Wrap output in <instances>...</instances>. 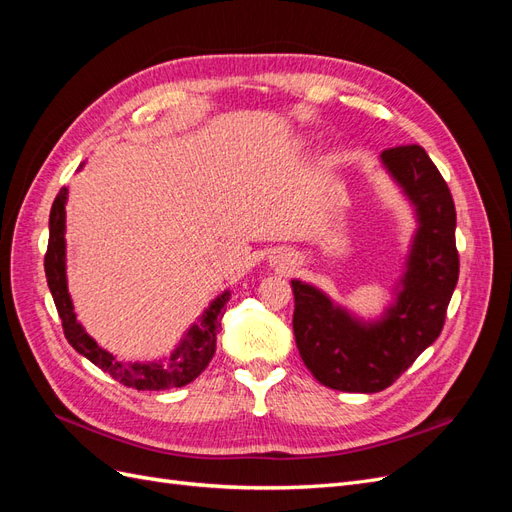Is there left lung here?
I'll list each match as a JSON object with an SVG mask.
<instances>
[{
	"label": "left lung",
	"instance_id": "obj_1",
	"mask_svg": "<svg viewBox=\"0 0 512 512\" xmlns=\"http://www.w3.org/2000/svg\"><path fill=\"white\" fill-rule=\"evenodd\" d=\"M380 160L416 215L395 301L378 320H361L320 288L292 280L301 359L320 384L346 393L384 391L436 342L459 277L455 203L436 164L418 145L386 149Z\"/></svg>",
	"mask_w": 512,
	"mask_h": 512
}]
</instances>
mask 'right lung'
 Segmentation results:
<instances>
[{
	"instance_id": "obj_1",
	"label": "right lung",
	"mask_w": 512,
	"mask_h": 512,
	"mask_svg": "<svg viewBox=\"0 0 512 512\" xmlns=\"http://www.w3.org/2000/svg\"><path fill=\"white\" fill-rule=\"evenodd\" d=\"M66 200L68 188H61L51 207L49 250L44 256V273L70 346L106 374H111L115 380L132 386L136 391H164L173 389V386L190 384L203 374V369L213 359L215 339L220 333V318L224 316V305L230 299V290H224L220 297L211 301L203 316L183 335L179 346L170 352L168 359L151 363L117 361L111 352L98 346L94 337L87 335L83 324L76 320L74 314L66 277Z\"/></svg>"
}]
</instances>
